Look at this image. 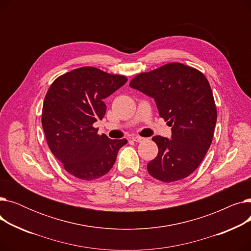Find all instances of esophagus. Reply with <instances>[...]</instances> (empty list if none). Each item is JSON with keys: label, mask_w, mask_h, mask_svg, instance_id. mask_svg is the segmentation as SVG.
Segmentation results:
<instances>
[{"label": "esophagus", "mask_w": 251, "mask_h": 251, "mask_svg": "<svg viewBox=\"0 0 251 251\" xmlns=\"http://www.w3.org/2000/svg\"><path fill=\"white\" fill-rule=\"evenodd\" d=\"M131 138H132V140H134L135 142H142V141L146 140V138L140 137V136H138V135H133Z\"/></svg>", "instance_id": "obj_1"}]
</instances>
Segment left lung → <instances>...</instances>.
<instances>
[{"mask_svg":"<svg viewBox=\"0 0 251 251\" xmlns=\"http://www.w3.org/2000/svg\"><path fill=\"white\" fill-rule=\"evenodd\" d=\"M130 87L152 98L163 118L172 126L171 139L156 135L159 148L148 164L149 173L162 182L186 178L197 169L212 143L217 108L206 77L181 63H170L140 73Z\"/></svg>","mask_w":251,"mask_h":251,"instance_id":"obj_1","label":"left lung"}]
</instances>
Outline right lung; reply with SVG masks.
I'll return each mask as SVG.
<instances>
[{
  "label": "right lung",
  "mask_w": 251,
  "mask_h": 251,
  "mask_svg": "<svg viewBox=\"0 0 251 251\" xmlns=\"http://www.w3.org/2000/svg\"><path fill=\"white\" fill-rule=\"evenodd\" d=\"M123 75L81 67L58 77L43 105L42 124L48 146L64 169L86 181L107 174L126 139L99 135L94 123L105 114L104 99L123 86Z\"/></svg>",
  "instance_id": "add662e5"
}]
</instances>
